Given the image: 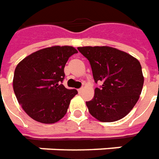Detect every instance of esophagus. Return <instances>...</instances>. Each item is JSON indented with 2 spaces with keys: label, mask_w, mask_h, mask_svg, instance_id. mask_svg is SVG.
<instances>
[{
  "label": "esophagus",
  "mask_w": 159,
  "mask_h": 159,
  "mask_svg": "<svg viewBox=\"0 0 159 159\" xmlns=\"http://www.w3.org/2000/svg\"><path fill=\"white\" fill-rule=\"evenodd\" d=\"M78 92H79L80 93H82V92H83V87H81V88H79V89H78Z\"/></svg>",
  "instance_id": "1"
}]
</instances>
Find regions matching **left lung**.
Wrapping results in <instances>:
<instances>
[{
    "mask_svg": "<svg viewBox=\"0 0 159 159\" xmlns=\"http://www.w3.org/2000/svg\"><path fill=\"white\" fill-rule=\"evenodd\" d=\"M89 61L95 83L93 98L86 101L92 116L101 122L119 120L131 111L139 98L144 77L139 61L110 47L78 48Z\"/></svg>",
    "mask_w": 159,
    "mask_h": 159,
    "instance_id": "obj_1",
    "label": "left lung"
}]
</instances>
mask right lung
I'll use <instances>...</instances> for the list:
<instances>
[{
    "label": "right lung",
    "mask_w": 159,
    "mask_h": 159,
    "mask_svg": "<svg viewBox=\"0 0 159 159\" xmlns=\"http://www.w3.org/2000/svg\"><path fill=\"white\" fill-rule=\"evenodd\" d=\"M78 51L69 46H55L26 57L15 70L13 87L23 110L44 124L55 123L67 111L71 99L78 93L61 84L66 63Z\"/></svg>",
    "instance_id": "right-lung-1"
}]
</instances>
